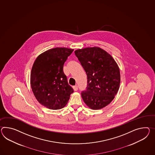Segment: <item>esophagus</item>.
Segmentation results:
<instances>
[{
  "label": "esophagus",
  "instance_id": "34e87169",
  "mask_svg": "<svg viewBox=\"0 0 155 155\" xmlns=\"http://www.w3.org/2000/svg\"><path fill=\"white\" fill-rule=\"evenodd\" d=\"M73 88L74 90L75 91H77V90H78V86H77V85L73 86Z\"/></svg>",
  "mask_w": 155,
  "mask_h": 155
}]
</instances>
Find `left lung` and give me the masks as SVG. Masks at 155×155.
<instances>
[{
    "instance_id": "1",
    "label": "left lung",
    "mask_w": 155,
    "mask_h": 155,
    "mask_svg": "<svg viewBox=\"0 0 155 155\" xmlns=\"http://www.w3.org/2000/svg\"><path fill=\"white\" fill-rule=\"evenodd\" d=\"M74 53L87 74V87L81 92L83 100L92 109H102L119 90V68L113 57L98 47L77 50Z\"/></svg>"
}]
</instances>
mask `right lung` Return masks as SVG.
I'll use <instances>...</instances> for the list:
<instances>
[{"label":"right lung","instance_id":"add662e5","mask_svg":"<svg viewBox=\"0 0 155 155\" xmlns=\"http://www.w3.org/2000/svg\"><path fill=\"white\" fill-rule=\"evenodd\" d=\"M73 49L56 48L39 55L31 73V86L36 98L52 110L61 109L67 104L74 90L68 83L63 66Z\"/></svg>","mask_w":155,"mask_h":155}]
</instances>
